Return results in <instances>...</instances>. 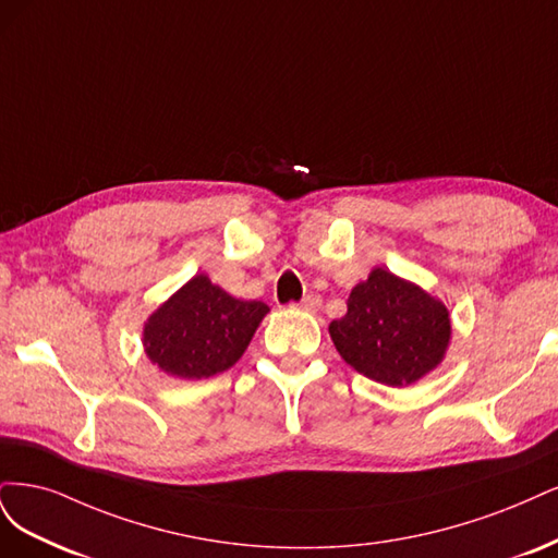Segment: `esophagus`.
Here are the masks:
<instances>
[{
    "label": "esophagus",
    "mask_w": 558,
    "mask_h": 558,
    "mask_svg": "<svg viewBox=\"0 0 558 558\" xmlns=\"http://www.w3.org/2000/svg\"><path fill=\"white\" fill-rule=\"evenodd\" d=\"M322 305V299L319 294H305L301 301H299V308L305 311V313H315Z\"/></svg>",
    "instance_id": "obj_1"
}]
</instances>
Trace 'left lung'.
<instances>
[{
	"instance_id": "8db88e82",
	"label": "left lung",
	"mask_w": 558,
	"mask_h": 558,
	"mask_svg": "<svg viewBox=\"0 0 558 558\" xmlns=\"http://www.w3.org/2000/svg\"><path fill=\"white\" fill-rule=\"evenodd\" d=\"M447 308L417 284L375 268L359 282L329 333L345 362L371 380L403 387L434 371L449 343Z\"/></svg>"
}]
</instances>
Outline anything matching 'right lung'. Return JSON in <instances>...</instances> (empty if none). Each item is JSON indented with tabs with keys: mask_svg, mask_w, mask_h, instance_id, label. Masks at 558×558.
<instances>
[{
	"mask_svg": "<svg viewBox=\"0 0 558 558\" xmlns=\"http://www.w3.org/2000/svg\"><path fill=\"white\" fill-rule=\"evenodd\" d=\"M266 313V303L233 299L194 276L148 319L143 345L165 373L202 380L239 362Z\"/></svg>",
	"mask_w": 558,
	"mask_h": 558,
	"instance_id": "right-lung-1",
	"label": "right lung"
}]
</instances>
